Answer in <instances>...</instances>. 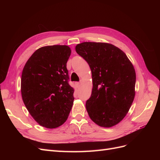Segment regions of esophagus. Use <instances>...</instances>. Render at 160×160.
<instances>
[{"label": "esophagus", "instance_id": "esophagus-1", "mask_svg": "<svg viewBox=\"0 0 160 160\" xmlns=\"http://www.w3.org/2000/svg\"><path fill=\"white\" fill-rule=\"evenodd\" d=\"M75 85H76V87H77V89H79L81 87V83H76Z\"/></svg>", "mask_w": 160, "mask_h": 160}]
</instances>
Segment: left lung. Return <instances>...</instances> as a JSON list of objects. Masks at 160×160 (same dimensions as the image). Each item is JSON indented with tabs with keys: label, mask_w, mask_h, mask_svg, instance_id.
Segmentation results:
<instances>
[{
	"label": "left lung",
	"mask_w": 160,
	"mask_h": 160,
	"mask_svg": "<svg viewBox=\"0 0 160 160\" xmlns=\"http://www.w3.org/2000/svg\"><path fill=\"white\" fill-rule=\"evenodd\" d=\"M75 50L91 71L93 89L85 104L89 118L99 126L113 127L125 117L135 98L136 75L132 62L109 43L84 42Z\"/></svg>",
	"instance_id": "obj_1"
}]
</instances>
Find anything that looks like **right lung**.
Masks as SVG:
<instances>
[{"label": "right lung", "mask_w": 160, "mask_h": 160, "mask_svg": "<svg viewBox=\"0 0 160 160\" xmlns=\"http://www.w3.org/2000/svg\"><path fill=\"white\" fill-rule=\"evenodd\" d=\"M71 53L67 45L41 47L28 59L22 72L23 102L33 119L46 128L63 124L73 103L74 89L68 83L67 69Z\"/></svg>", "instance_id": "1"}]
</instances>
